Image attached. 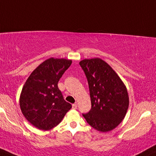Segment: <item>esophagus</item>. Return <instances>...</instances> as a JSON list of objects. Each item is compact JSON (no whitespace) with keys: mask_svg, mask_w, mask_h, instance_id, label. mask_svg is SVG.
I'll use <instances>...</instances> for the list:
<instances>
[{"mask_svg":"<svg viewBox=\"0 0 156 156\" xmlns=\"http://www.w3.org/2000/svg\"><path fill=\"white\" fill-rule=\"evenodd\" d=\"M72 108L73 109H76L77 108V105L76 104V103H74V104L72 105Z\"/></svg>","mask_w":156,"mask_h":156,"instance_id":"1","label":"esophagus"}]
</instances>
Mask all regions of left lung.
Here are the masks:
<instances>
[{
    "mask_svg": "<svg viewBox=\"0 0 156 156\" xmlns=\"http://www.w3.org/2000/svg\"><path fill=\"white\" fill-rule=\"evenodd\" d=\"M89 85L91 109L82 113L92 127L106 132L116 128L124 119L129 107L126 88L119 76L101 58L80 62Z\"/></svg>",
    "mask_w": 156,
    "mask_h": 156,
    "instance_id": "left-lung-1",
    "label": "left lung"
}]
</instances>
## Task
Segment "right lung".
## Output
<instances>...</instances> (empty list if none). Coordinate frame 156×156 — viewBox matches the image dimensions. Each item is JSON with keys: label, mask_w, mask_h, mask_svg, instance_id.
I'll use <instances>...</instances> for the list:
<instances>
[{"label": "right lung", "mask_w": 156, "mask_h": 156, "mask_svg": "<svg viewBox=\"0 0 156 156\" xmlns=\"http://www.w3.org/2000/svg\"><path fill=\"white\" fill-rule=\"evenodd\" d=\"M72 63L67 59L51 58L34 69L25 82L19 101L21 110L27 121L39 129L56 126L72 108L58 87Z\"/></svg>", "instance_id": "add662e5"}]
</instances>
